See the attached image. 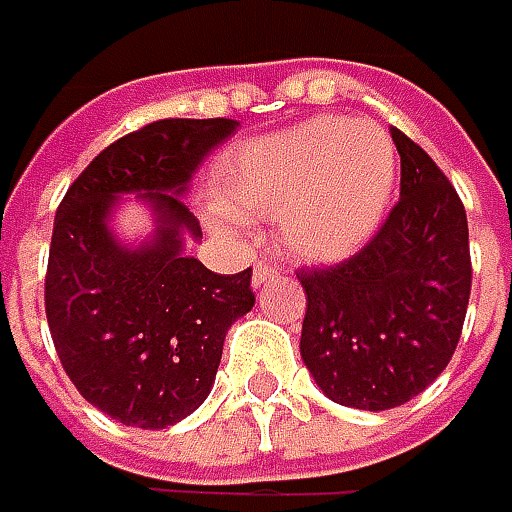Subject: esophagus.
I'll use <instances>...</instances> for the list:
<instances>
[{"instance_id":"34e87169","label":"esophagus","mask_w":512,"mask_h":512,"mask_svg":"<svg viewBox=\"0 0 512 512\" xmlns=\"http://www.w3.org/2000/svg\"><path fill=\"white\" fill-rule=\"evenodd\" d=\"M277 277V266H272V263H257L255 272H252V283L257 286H263V283H269V280H274Z\"/></svg>"}]
</instances>
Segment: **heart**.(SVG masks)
<instances>
[{
  "label": "heart",
  "mask_w": 512,
  "mask_h": 512,
  "mask_svg": "<svg viewBox=\"0 0 512 512\" xmlns=\"http://www.w3.org/2000/svg\"><path fill=\"white\" fill-rule=\"evenodd\" d=\"M394 184L397 152L382 127L320 115L229 152L212 221L240 232L252 218H277L286 255L326 263L377 232Z\"/></svg>",
  "instance_id": "b5f03b06"
}]
</instances>
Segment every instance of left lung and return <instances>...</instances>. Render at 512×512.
Masks as SVG:
<instances>
[{"mask_svg":"<svg viewBox=\"0 0 512 512\" xmlns=\"http://www.w3.org/2000/svg\"><path fill=\"white\" fill-rule=\"evenodd\" d=\"M399 201L374 240L337 266L300 272V357L331 402L388 411L448 368L470 300L467 215L433 158L391 130Z\"/></svg>","mask_w":512,"mask_h":512,"instance_id":"8db88e82","label":"left lung"}]
</instances>
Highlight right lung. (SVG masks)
Masks as SVG:
<instances>
[{
    "label": "right lung",
    "instance_id": "1",
    "mask_svg": "<svg viewBox=\"0 0 512 512\" xmlns=\"http://www.w3.org/2000/svg\"><path fill=\"white\" fill-rule=\"evenodd\" d=\"M232 118H164L98 152L59 203L45 277L50 337L70 382L121 425L161 431L209 397L223 340L255 306L252 269L215 274L186 255L201 226L184 195ZM135 194L156 229L124 244L109 221Z\"/></svg>",
    "mask_w": 512,
    "mask_h": 512
}]
</instances>
